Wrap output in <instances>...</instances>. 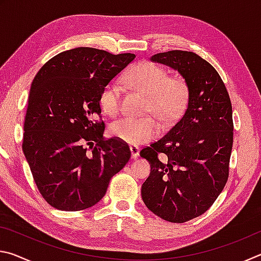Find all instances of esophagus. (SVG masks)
<instances>
[{
	"mask_svg": "<svg viewBox=\"0 0 261 261\" xmlns=\"http://www.w3.org/2000/svg\"><path fill=\"white\" fill-rule=\"evenodd\" d=\"M130 151H131V158L132 159H138L139 156V148L137 146H130Z\"/></svg>",
	"mask_w": 261,
	"mask_h": 261,
	"instance_id": "34e87169",
	"label": "esophagus"
}]
</instances>
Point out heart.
I'll use <instances>...</instances> for the list:
<instances>
[{
    "label": "heart",
    "instance_id": "1",
    "mask_svg": "<svg viewBox=\"0 0 261 261\" xmlns=\"http://www.w3.org/2000/svg\"><path fill=\"white\" fill-rule=\"evenodd\" d=\"M126 85L147 96L145 112L168 123L178 117L188 100V87L180 77H167L165 69L144 62L132 68L124 78ZM100 105L106 113L116 115L121 108V88L109 83L100 94ZM109 132L123 143L137 145L147 143L160 134V125L152 117L140 120L124 117L110 124Z\"/></svg>",
    "mask_w": 261,
    "mask_h": 261
}]
</instances>
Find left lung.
I'll use <instances>...</instances> for the list:
<instances>
[{"label": "left lung", "mask_w": 261, "mask_h": 261, "mask_svg": "<svg viewBox=\"0 0 261 261\" xmlns=\"http://www.w3.org/2000/svg\"><path fill=\"white\" fill-rule=\"evenodd\" d=\"M151 61L183 77L188 103L178 122L140 151L151 165L141 198L161 219L183 223L204 214L227 183L233 135L231 102L218 71L199 55L170 50L153 55Z\"/></svg>", "instance_id": "obj_1"}]
</instances>
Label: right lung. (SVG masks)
<instances>
[{
  "mask_svg": "<svg viewBox=\"0 0 261 261\" xmlns=\"http://www.w3.org/2000/svg\"><path fill=\"white\" fill-rule=\"evenodd\" d=\"M136 55L78 47L60 53L31 85L23 152L39 191L60 211H81L102 199L131 158L123 141L105 140L100 94Z\"/></svg>",
  "mask_w": 261,
  "mask_h": 261,
  "instance_id": "1",
  "label": "right lung"
}]
</instances>
